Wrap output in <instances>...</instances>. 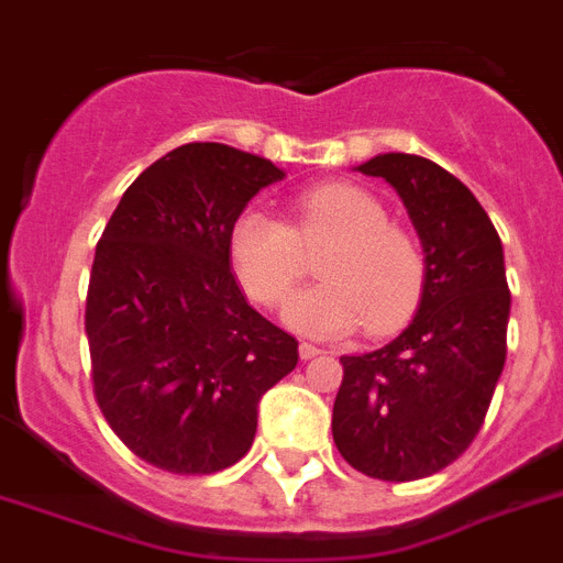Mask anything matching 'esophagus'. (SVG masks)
<instances>
[{
    "instance_id": "esophagus-1",
    "label": "esophagus",
    "mask_w": 563,
    "mask_h": 563,
    "mask_svg": "<svg viewBox=\"0 0 563 563\" xmlns=\"http://www.w3.org/2000/svg\"><path fill=\"white\" fill-rule=\"evenodd\" d=\"M322 349L320 345H311V342H300V360H314L320 356Z\"/></svg>"
}]
</instances>
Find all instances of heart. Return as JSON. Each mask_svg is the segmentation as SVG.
<instances>
[{"label":"heart","instance_id":"b5f03b06","mask_svg":"<svg viewBox=\"0 0 563 563\" xmlns=\"http://www.w3.org/2000/svg\"><path fill=\"white\" fill-rule=\"evenodd\" d=\"M317 261L314 288L291 300L286 317L306 334L363 331L383 336L399 329L424 291L428 263L408 229L388 221L374 192L351 180H325L297 195L291 223L266 209H243L229 227V261L246 295L280 309L306 275V254Z\"/></svg>","mask_w":563,"mask_h":563}]
</instances>
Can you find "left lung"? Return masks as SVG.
Instances as JSON below:
<instances>
[{
	"label": "left lung",
	"mask_w": 563,
	"mask_h": 563,
	"mask_svg": "<svg viewBox=\"0 0 563 563\" xmlns=\"http://www.w3.org/2000/svg\"><path fill=\"white\" fill-rule=\"evenodd\" d=\"M356 169L397 189L428 275L397 340L340 356L331 433L354 471L413 482L456 462L487 417L507 360L505 252L471 189L433 161L385 153Z\"/></svg>",
	"instance_id": "left-lung-1"
}]
</instances>
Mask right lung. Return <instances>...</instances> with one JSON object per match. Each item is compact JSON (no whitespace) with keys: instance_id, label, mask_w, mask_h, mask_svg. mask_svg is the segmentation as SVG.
<instances>
[{"instance_id":"add662e5","label":"right lung","mask_w":563,"mask_h":563,"mask_svg":"<svg viewBox=\"0 0 563 563\" xmlns=\"http://www.w3.org/2000/svg\"><path fill=\"white\" fill-rule=\"evenodd\" d=\"M283 169L227 144L146 166L104 227L87 288L92 394L115 437L180 476L246 456L257 402L297 340L257 314L229 268V227Z\"/></svg>"}]
</instances>
